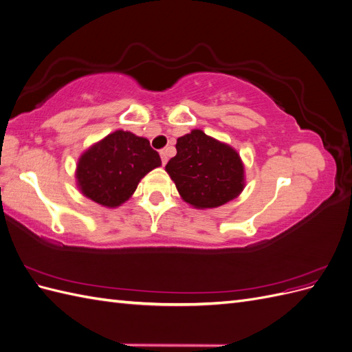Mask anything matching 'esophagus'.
<instances>
[{"instance_id": "obj_1", "label": "esophagus", "mask_w": 352, "mask_h": 352, "mask_svg": "<svg viewBox=\"0 0 352 352\" xmlns=\"http://www.w3.org/2000/svg\"><path fill=\"white\" fill-rule=\"evenodd\" d=\"M160 155H162V162H163V164H166V163H167V153H166V150H162V151H160Z\"/></svg>"}]
</instances>
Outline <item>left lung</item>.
<instances>
[{
	"label": "left lung",
	"mask_w": 352,
	"mask_h": 352,
	"mask_svg": "<svg viewBox=\"0 0 352 352\" xmlns=\"http://www.w3.org/2000/svg\"><path fill=\"white\" fill-rule=\"evenodd\" d=\"M176 151L166 172L186 204L198 210L217 208L241 195L245 167L235 148L194 129L177 138Z\"/></svg>",
	"instance_id": "1"
}]
</instances>
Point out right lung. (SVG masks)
<instances>
[{"mask_svg": "<svg viewBox=\"0 0 352 352\" xmlns=\"http://www.w3.org/2000/svg\"><path fill=\"white\" fill-rule=\"evenodd\" d=\"M162 166L146 138L116 131L83 151L76 164V185L97 204L117 208L129 199L141 179Z\"/></svg>", "mask_w": 352, "mask_h": 352, "instance_id": "right-lung-1", "label": "right lung"}]
</instances>
